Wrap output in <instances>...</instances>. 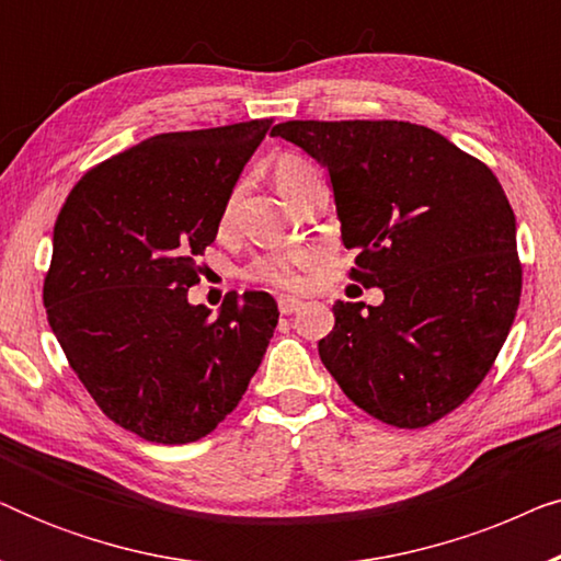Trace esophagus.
Segmentation results:
<instances>
[{"instance_id": "obj_1", "label": "esophagus", "mask_w": 561, "mask_h": 561, "mask_svg": "<svg viewBox=\"0 0 561 561\" xmlns=\"http://www.w3.org/2000/svg\"><path fill=\"white\" fill-rule=\"evenodd\" d=\"M301 301H298V298H290V296H280L278 298V309H280V313L283 317H290V313H296L298 309H301Z\"/></svg>"}]
</instances>
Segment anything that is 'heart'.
I'll list each match as a JSON object with an SVG mask.
<instances>
[{
    "mask_svg": "<svg viewBox=\"0 0 561 561\" xmlns=\"http://www.w3.org/2000/svg\"><path fill=\"white\" fill-rule=\"evenodd\" d=\"M273 175H275V183H278L280 194L290 198V202H294V198L301 194L309 183L321 179L319 168L313 165L309 158L294 156V152H286V156L275 160ZM240 196H242V183H234V186L227 191L225 204H221V214H219L221 227H227L229 221H232L237 204H240ZM306 263H309V252H273V255L260 257L250 265L248 278L265 283V286H273V288H298L301 286V273L298 271H301Z\"/></svg>",
    "mask_w": 561,
    "mask_h": 561,
    "instance_id": "1",
    "label": "heart"
}]
</instances>
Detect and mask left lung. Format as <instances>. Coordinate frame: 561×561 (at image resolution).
I'll return each instance as SVG.
<instances>
[{"label":"left lung","mask_w":561,"mask_h":561,"mask_svg":"<svg viewBox=\"0 0 561 561\" xmlns=\"http://www.w3.org/2000/svg\"><path fill=\"white\" fill-rule=\"evenodd\" d=\"M329 171L350 278L380 306L334 304L319 357L382 424L459 409L493 367L520 301L516 217L482 160L396 119H290L275 129Z\"/></svg>","instance_id":"1"}]
</instances>
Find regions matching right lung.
Returning <instances> with one entry per match:
<instances>
[{"label":"right lung","mask_w":561,"mask_h":561,"mask_svg":"<svg viewBox=\"0 0 561 561\" xmlns=\"http://www.w3.org/2000/svg\"><path fill=\"white\" fill-rule=\"evenodd\" d=\"M273 119L165 133L81 175L53 227L48 324L99 409L156 444L211 434L278 324L263 290L188 304L227 191Z\"/></svg>","instance_id":"add662e5"}]
</instances>
